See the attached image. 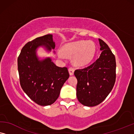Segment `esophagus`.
Listing matches in <instances>:
<instances>
[{
    "instance_id": "esophagus-1",
    "label": "esophagus",
    "mask_w": 134,
    "mask_h": 134,
    "mask_svg": "<svg viewBox=\"0 0 134 134\" xmlns=\"http://www.w3.org/2000/svg\"><path fill=\"white\" fill-rule=\"evenodd\" d=\"M74 71H75V69L74 68H69V74L70 76H72L74 74Z\"/></svg>"
}]
</instances>
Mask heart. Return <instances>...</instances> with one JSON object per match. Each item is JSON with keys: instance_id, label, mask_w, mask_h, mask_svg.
<instances>
[{"instance_id": "b5f03b06", "label": "heart", "mask_w": 134, "mask_h": 134, "mask_svg": "<svg viewBox=\"0 0 134 134\" xmlns=\"http://www.w3.org/2000/svg\"><path fill=\"white\" fill-rule=\"evenodd\" d=\"M62 51L66 56L74 55L73 60L76 65H85L90 63L94 58L96 46L91 41H78L65 45ZM63 54L61 52L58 53V55L61 59H65V55Z\"/></svg>"}]
</instances>
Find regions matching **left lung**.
Segmentation results:
<instances>
[{"instance_id":"obj_1","label":"left lung","mask_w":134,"mask_h":134,"mask_svg":"<svg viewBox=\"0 0 134 134\" xmlns=\"http://www.w3.org/2000/svg\"><path fill=\"white\" fill-rule=\"evenodd\" d=\"M100 56L89 66L75 71L78 80L76 97L82 105L93 107L104 100L115 82L116 61L109 46L98 39Z\"/></svg>"}]
</instances>
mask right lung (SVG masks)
Instances as JSON below:
<instances>
[{"mask_svg":"<svg viewBox=\"0 0 134 134\" xmlns=\"http://www.w3.org/2000/svg\"><path fill=\"white\" fill-rule=\"evenodd\" d=\"M39 47L47 52L54 49L53 35L43 36L27 43L18 57V67L20 84L24 92L36 104L46 106L52 104L58 98L69 73L67 67L56 66L50 57L40 59L37 54Z\"/></svg>","mask_w":134,"mask_h":134,"instance_id":"add662e5","label":"right lung"}]
</instances>
